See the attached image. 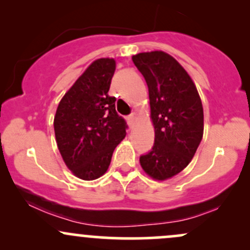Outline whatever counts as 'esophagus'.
Here are the masks:
<instances>
[{"mask_svg": "<svg viewBox=\"0 0 250 250\" xmlns=\"http://www.w3.org/2000/svg\"><path fill=\"white\" fill-rule=\"evenodd\" d=\"M126 120H127V124L130 126V128H132L133 126H135V123H136V115L135 114H130L126 117Z\"/></svg>", "mask_w": 250, "mask_h": 250, "instance_id": "esophagus-1", "label": "esophagus"}]
</instances>
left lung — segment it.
I'll use <instances>...</instances> for the list:
<instances>
[{
  "instance_id": "8db88e82",
  "label": "left lung",
  "mask_w": 250,
  "mask_h": 250,
  "mask_svg": "<svg viewBox=\"0 0 250 250\" xmlns=\"http://www.w3.org/2000/svg\"><path fill=\"white\" fill-rule=\"evenodd\" d=\"M149 88L155 142L139 157L155 180H166L188 166L204 132V111L197 88L186 70L162 51L132 57Z\"/></svg>"
}]
</instances>
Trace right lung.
Returning <instances> with one entry per match:
<instances>
[{"instance_id":"1","label":"right lung","mask_w":250,"mask_h":250,"mask_svg":"<svg viewBox=\"0 0 250 250\" xmlns=\"http://www.w3.org/2000/svg\"><path fill=\"white\" fill-rule=\"evenodd\" d=\"M115 61L93 62L65 93L55 115V135L64 162L77 178L94 180L106 173L115 146L126 136L125 119L108 95Z\"/></svg>"}]
</instances>
